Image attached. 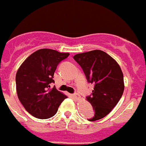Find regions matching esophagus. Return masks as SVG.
<instances>
[{
  "instance_id": "esophagus-1",
  "label": "esophagus",
  "mask_w": 146,
  "mask_h": 146,
  "mask_svg": "<svg viewBox=\"0 0 146 146\" xmlns=\"http://www.w3.org/2000/svg\"><path fill=\"white\" fill-rule=\"evenodd\" d=\"M72 96H73V97L74 98V99H76L77 100H78V99H80V96L79 94H77V93H75V94H72Z\"/></svg>"
}]
</instances>
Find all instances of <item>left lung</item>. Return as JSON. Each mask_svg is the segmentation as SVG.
I'll return each mask as SVG.
<instances>
[{
  "instance_id": "obj_1",
  "label": "left lung",
  "mask_w": 146,
  "mask_h": 146,
  "mask_svg": "<svg viewBox=\"0 0 146 146\" xmlns=\"http://www.w3.org/2000/svg\"><path fill=\"white\" fill-rule=\"evenodd\" d=\"M83 70L87 81L94 85L92 94L86 97L94 110L88 121L105 117L118 104L124 90L121 67L106 52L96 50L73 57Z\"/></svg>"
}]
</instances>
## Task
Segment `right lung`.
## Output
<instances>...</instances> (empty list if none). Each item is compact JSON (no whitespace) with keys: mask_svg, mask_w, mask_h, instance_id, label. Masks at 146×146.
<instances>
[{"mask_svg":"<svg viewBox=\"0 0 146 146\" xmlns=\"http://www.w3.org/2000/svg\"><path fill=\"white\" fill-rule=\"evenodd\" d=\"M69 53L50 49H41L27 58L16 74L19 100L27 111L39 119L51 118L66 96L51 84L58 65Z\"/></svg>","mask_w":146,"mask_h":146,"instance_id":"add662e5","label":"right lung"}]
</instances>
